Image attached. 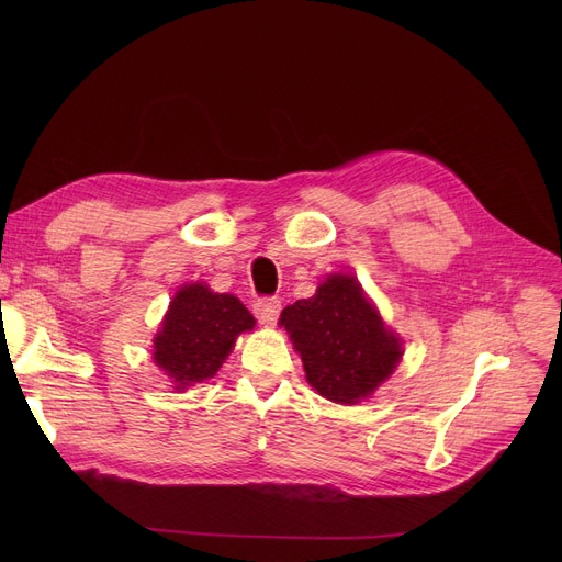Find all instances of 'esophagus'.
Segmentation results:
<instances>
[{"label":"esophagus","instance_id":"34e87169","mask_svg":"<svg viewBox=\"0 0 562 562\" xmlns=\"http://www.w3.org/2000/svg\"><path fill=\"white\" fill-rule=\"evenodd\" d=\"M280 310H282V305L278 299H257L252 305L257 321L263 323V326H273L280 316Z\"/></svg>","mask_w":562,"mask_h":562}]
</instances>
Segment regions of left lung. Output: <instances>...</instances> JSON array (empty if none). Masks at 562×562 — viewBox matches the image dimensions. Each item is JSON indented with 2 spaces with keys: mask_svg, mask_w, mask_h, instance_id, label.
<instances>
[{
  "mask_svg": "<svg viewBox=\"0 0 562 562\" xmlns=\"http://www.w3.org/2000/svg\"><path fill=\"white\" fill-rule=\"evenodd\" d=\"M280 326L301 352L310 385L328 401L369 398L401 362V339L385 328L360 282L335 273L312 299L286 305Z\"/></svg>",
  "mask_w": 562,
  "mask_h": 562,
  "instance_id": "obj_1",
  "label": "left lung"
}]
</instances>
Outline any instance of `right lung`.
<instances>
[{
  "label": "right lung",
  "mask_w": 562,
  "mask_h": 562,
  "mask_svg": "<svg viewBox=\"0 0 562 562\" xmlns=\"http://www.w3.org/2000/svg\"><path fill=\"white\" fill-rule=\"evenodd\" d=\"M255 328V316L232 293L206 284H184L175 293L155 337L153 360L177 392L214 378L241 333Z\"/></svg>",
  "instance_id": "obj_1"
}]
</instances>
